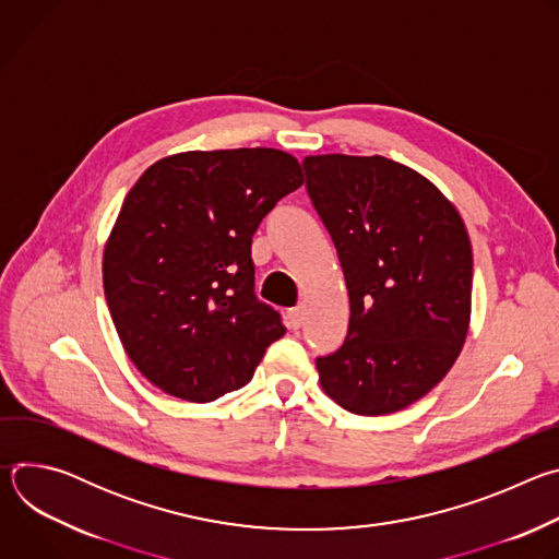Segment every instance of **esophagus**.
Here are the masks:
<instances>
[{"label":"esophagus","instance_id":"esophagus-1","mask_svg":"<svg viewBox=\"0 0 559 559\" xmlns=\"http://www.w3.org/2000/svg\"><path fill=\"white\" fill-rule=\"evenodd\" d=\"M289 323H292L294 330L302 328V323H305V307H302V305L289 309Z\"/></svg>","mask_w":559,"mask_h":559}]
</instances>
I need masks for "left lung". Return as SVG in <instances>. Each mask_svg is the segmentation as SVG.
Wrapping results in <instances>:
<instances>
[{
    "label": "left lung",
    "instance_id": "1",
    "mask_svg": "<svg viewBox=\"0 0 559 559\" xmlns=\"http://www.w3.org/2000/svg\"><path fill=\"white\" fill-rule=\"evenodd\" d=\"M307 194L336 246L349 292L343 347L316 358L318 380L358 416L401 412L462 352L473 254L453 203L384 156H305Z\"/></svg>",
    "mask_w": 559,
    "mask_h": 559
}]
</instances>
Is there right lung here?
<instances>
[{
  "label": "right lung",
  "instance_id": "right-lung-1",
  "mask_svg": "<svg viewBox=\"0 0 559 559\" xmlns=\"http://www.w3.org/2000/svg\"><path fill=\"white\" fill-rule=\"evenodd\" d=\"M300 186V164L274 147L173 154L132 186L104 250V292L154 386L212 403L252 380L285 334L254 294L252 236Z\"/></svg>",
  "mask_w": 559,
  "mask_h": 559
}]
</instances>
